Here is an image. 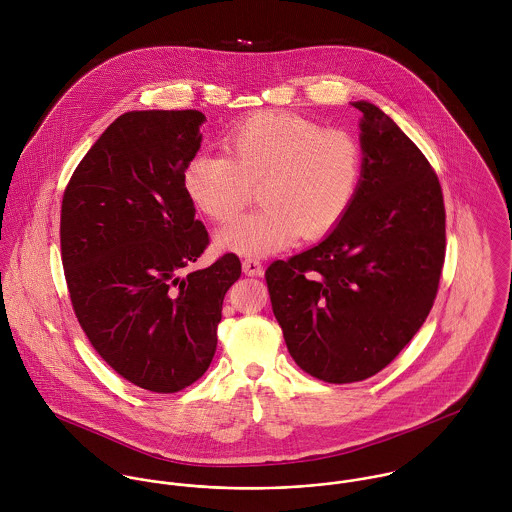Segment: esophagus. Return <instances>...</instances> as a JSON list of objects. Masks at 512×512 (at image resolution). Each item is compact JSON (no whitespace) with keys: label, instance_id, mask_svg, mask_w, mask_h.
I'll return each instance as SVG.
<instances>
[{"label":"esophagus","instance_id":"esophagus-1","mask_svg":"<svg viewBox=\"0 0 512 512\" xmlns=\"http://www.w3.org/2000/svg\"><path fill=\"white\" fill-rule=\"evenodd\" d=\"M242 272H244L246 276H262L264 266H262V262L256 260V258H246V260H242Z\"/></svg>","mask_w":512,"mask_h":512}]
</instances>
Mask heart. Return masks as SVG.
Returning <instances> with one entry per match:
<instances>
[{"instance_id": "1", "label": "heart", "mask_w": 512, "mask_h": 512, "mask_svg": "<svg viewBox=\"0 0 512 512\" xmlns=\"http://www.w3.org/2000/svg\"><path fill=\"white\" fill-rule=\"evenodd\" d=\"M224 153L199 151L183 171L195 207L215 222L234 219L260 189L262 209L217 234L222 250L268 256L301 234L315 240L349 213L363 175L359 140L292 112H258L224 138Z\"/></svg>"}]
</instances>
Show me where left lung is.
Returning a JSON list of instances; mask_svg holds the SVG:
<instances>
[{
  "instance_id": "obj_1",
  "label": "left lung",
  "mask_w": 512,
  "mask_h": 512,
  "mask_svg": "<svg viewBox=\"0 0 512 512\" xmlns=\"http://www.w3.org/2000/svg\"><path fill=\"white\" fill-rule=\"evenodd\" d=\"M363 112V175L339 226L266 270L274 315L307 374L349 384L390 365L426 321L445 258L438 175L374 104Z\"/></svg>"
}]
</instances>
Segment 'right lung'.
<instances>
[{"mask_svg": "<svg viewBox=\"0 0 512 512\" xmlns=\"http://www.w3.org/2000/svg\"><path fill=\"white\" fill-rule=\"evenodd\" d=\"M199 110L126 112L88 149L61 205V258L94 351L149 392L191 386L217 351L236 254L181 278L209 246L183 171L201 147Z\"/></svg>", "mask_w": 512, "mask_h": 512, "instance_id": "obj_1", "label": "right lung"}]
</instances>
